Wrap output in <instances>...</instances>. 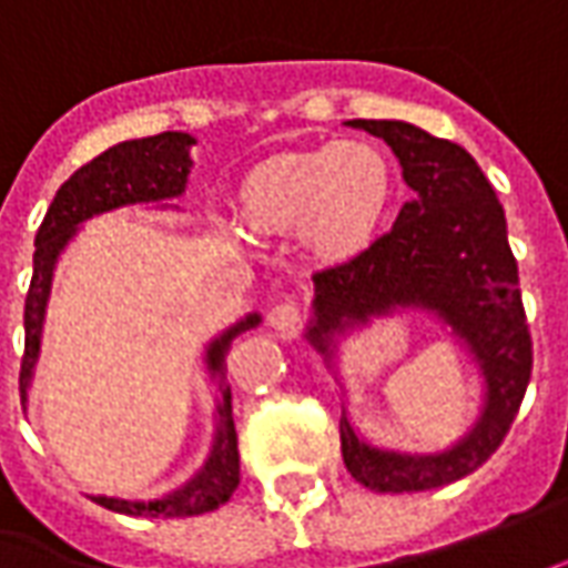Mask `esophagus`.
I'll return each instance as SVG.
<instances>
[{
  "instance_id": "obj_1",
  "label": "esophagus",
  "mask_w": 568,
  "mask_h": 568,
  "mask_svg": "<svg viewBox=\"0 0 568 568\" xmlns=\"http://www.w3.org/2000/svg\"><path fill=\"white\" fill-rule=\"evenodd\" d=\"M267 323L276 329V333L292 335L301 326V307L298 304H292V301H283V304L270 307Z\"/></svg>"
}]
</instances>
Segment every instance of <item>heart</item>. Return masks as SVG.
<instances>
[{"label": "heart", "mask_w": 568, "mask_h": 568, "mask_svg": "<svg viewBox=\"0 0 568 568\" xmlns=\"http://www.w3.org/2000/svg\"><path fill=\"white\" fill-rule=\"evenodd\" d=\"M395 195L388 158L369 142H326L257 164L239 189L257 233H295L323 257H354L376 239Z\"/></svg>", "instance_id": "1"}]
</instances>
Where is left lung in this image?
I'll list each match as a JSON object with an SVG mask.
<instances>
[{
  "label": "left lung",
  "mask_w": 568,
  "mask_h": 568,
  "mask_svg": "<svg viewBox=\"0 0 568 568\" xmlns=\"http://www.w3.org/2000/svg\"><path fill=\"white\" fill-rule=\"evenodd\" d=\"M385 139L414 199L392 233L345 264L314 273V304L304 338L338 366V342L382 316H432L450 329L481 376L476 423L445 450H395L366 442L348 414L338 419L348 473L369 491H429L476 473L495 454L531 376L519 270L507 217L476 158L407 121H348Z\"/></svg>",
  "instance_id": "1"
}]
</instances>
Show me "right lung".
Returning <instances> with one entry per match:
<instances>
[{
    "label": "right lung",
    "instance_id": "right-lung-1",
    "mask_svg": "<svg viewBox=\"0 0 568 568\" xmlns=\"http://www.w3.org/2000/svg\"><path fill=\"white\" fill-rule=\"evenodd\" d=\"M195 139L189 133H158L145 139H126L111 145L108 152L92 158L71 180L58 189L55 199L42 217L37 233V252H33V280L24 304V361H21V404H27V392L33 382V369L40 361L42 323H45V304L52 295L58 257L64 254L77 230L87 220L118 211L126 204H158V207H176L168 204L186 192L192 158L189 149ZM261 326V314H245L235 320L230 329L214 335L204 348V366L211 379H217V410H214V442L204 457L202 469L154 500H126V497L92 495L95 504L123 516H202L226 504L239 488V438L233 423V395L226 385V351L235 335L248 333Z\"/></svg>",
    "mask_w": 568,
    "mask_h": 568
}]
</instances>
